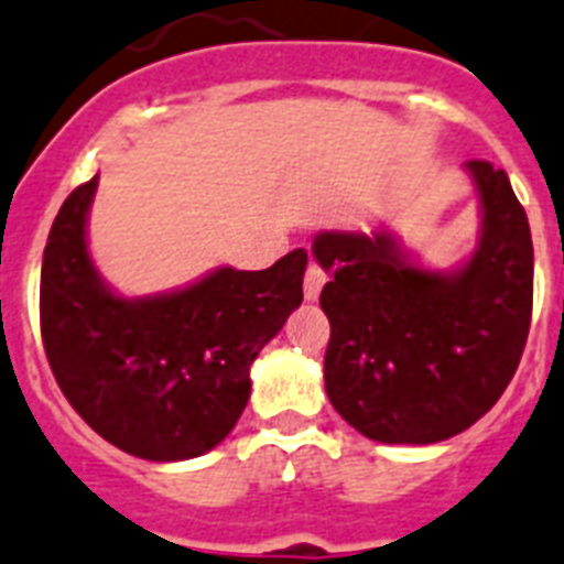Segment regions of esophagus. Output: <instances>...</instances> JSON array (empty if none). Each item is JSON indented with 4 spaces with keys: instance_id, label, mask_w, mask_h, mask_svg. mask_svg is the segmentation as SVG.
<instances>
[{
    "instance_id": "34e87169",
    "label": "esophagus",
    "mask_w": 564,
    "mask_h": 564,
    "mask_svg": "<svg viewBox=\"0 0 564 564\" xmlns=\"http://www.w3.org/2000/svg\"><path fill=\"white\" fill-rule=\"evenodd\" d=\"M322 285H325V271H322L319 264H307L305 273V300L316 302L322 293Z\"/></svg>"
}]
</instances>
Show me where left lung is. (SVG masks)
<instances>
[{
    "label": "left lung",
    "mask_w": 564,
    "mask_h": 564,
    "mask_svg": "<svg viewBox=\"0 0 564 564\" xmlns=\"http://www.w3.org/2000/svg\"><path fill=\"white\" fill-rule=\"evenodd\" d=\"M482 230L454 271L413 262L391 230H319L330 273L325 391L341 420L384 445H433L482 420L522 359L533 307L528 216L502 167L465 165Z\"/></svg>",
    "instance_id": "obj_1"
}]
</instances>
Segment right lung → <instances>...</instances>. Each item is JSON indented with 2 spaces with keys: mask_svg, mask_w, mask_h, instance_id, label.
<instances>
[{
  "mask_svg": "<svg viewBox=\"0 0 564 564\" xmlns=\"http://www.w3.org/2000/svg\"><path fill=\"white\" fill-rule=\"evenodd\" d=\"M94 176L67 196L42 257L40 322L65 399L102 440L151 462L208 454L250 397V365L302 305V248L264 271L216 268L124 300L88 253Z\"/></svg>",
  "mask_w": 564,
  "mask_h": 564,
  "instance_id": "right-lung-1",
  "label": "right lung"
}]
</instances>
